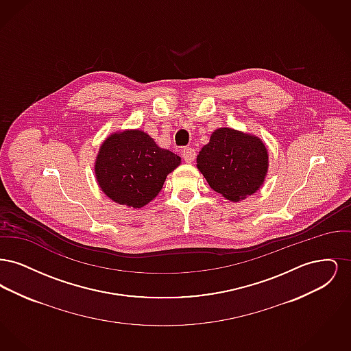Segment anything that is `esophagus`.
<instances>
[{"label":"esophagus","instance_id":"obj_1","mask_svg":"<svg viewBox=\"0 0 351 351\" xmlns=\"http://www.w3.org/2000/svg\"><path fill=\"white\" fill-rule=\"evenodd\" d=\"M182 155H183V159L186 163H192L195 160V158H196V151H195V149H192V147H185L182 151Z\"/></svg>","mask_w":351,"mask_h":351}]
</instances>
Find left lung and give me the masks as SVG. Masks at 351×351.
<instances>
[{"instance_id": "left-lung-1", "label": "left lung", "mask_w": 351, "mask_h": 351, "mask_svg": "<svg viewBox=\"0 0 351 351\" xmlns=\"http://www.w3.org/2000/svg\"><path fill=\"white\" fill-rule=\"evenodd\" d=\"M268 154L263 142L233 129H217L197 155V168L210 188L228 200L255 193L267 173Z\"/></svg>"}]
</instances>
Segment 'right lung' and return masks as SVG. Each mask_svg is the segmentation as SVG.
<instances>
[{
    "label": "right lung",
    "mask_w": 351,
    "mask_h": 351,
    "mask_svg": "<svg viewBox=\"0 0 351 351\" xmlns=\"http://www.w3.org/2000/svg\"><path fill=\"white\" fill-rule=\"evenodd\" d=\"M180 156L156 146L141 130L110 135L101 146L95 172L104 193L121 205L142 208L160 192Z\"/></svg>",
    "instance_id": "obj_1"
}]
</instances>
